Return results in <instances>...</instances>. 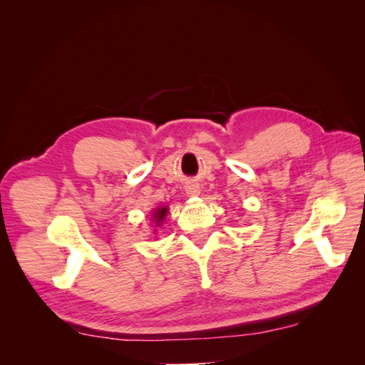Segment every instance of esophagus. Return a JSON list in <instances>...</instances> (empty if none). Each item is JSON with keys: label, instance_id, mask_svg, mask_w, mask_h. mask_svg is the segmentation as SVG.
<instances>
[{"label": "esophagus", "instance_id": "1", "mask_svg": "<svg viewBox=\"0 0 365 365\" xmlns=\"http://www.w3.org/2000/svg\"><path fill=\"white\" fill-rule=\"evenodd\" d=\"M185 193L189 196H197L201 193V185L197 182H189L185 185Z\"/></svg>", "mask_w": 365, "mask_h": 365}]
</instances>
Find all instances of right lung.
I'll return each instance as SVG.
<instances>
[{
  "instance_id": "1",
  "label": "right lung",
  "mask_w": 365,
  "mask_h": 365,
  "mask_svg": "<svg viewBox=\"0 0 365 365\" xmlns=\"http://www.w3.org/2000/svg\"><path fill=\"white\" fill-rule=\"evenodd\" d=\"M165 213H168V208H158L155 213H153V217H155L157 222H161V220L164 219Z\"/></svg>"
}]
</instances>
